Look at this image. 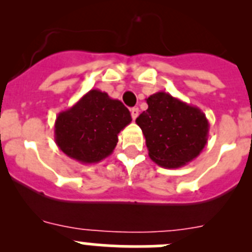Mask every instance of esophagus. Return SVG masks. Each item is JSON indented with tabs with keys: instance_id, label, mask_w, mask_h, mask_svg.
I'll return each mask as SVG.
<instances>
[{
	"instance_id": "obj_1",
	"label": "esophagus",
	"mask_w": 252,
	"mask_h": 252,
	"mask_svg": "<svg viewBox=\"0 0 252 252\" xmlns=\"http://www.w3.org/2000/svg\"><path fill=\"white\" fill-rule=\"evenodd\" d=\"M131 116H132V120H136V117L139 116V108L137 107L131 108Z\"/></svg>"
}]
</instances>
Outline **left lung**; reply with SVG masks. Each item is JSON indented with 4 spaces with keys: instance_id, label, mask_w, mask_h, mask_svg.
<instances>
[{
    "instance_id": "1",
    "label": "left lung",
    "mask_w": 252,
    "mask_h": 252,
    "mask_svg": "<svg viewBox=\"0 0 252 252\" xmlns=\"http://www.w3.org/2000/svg\"><path fill=\"white\" fill-rule=\"evenodd\" d=\"M146 103L148 110L136 124L145 136L150 159L168 169L194 160L208 140L209 124L203 111L165 92L154 93Z\"/></svg>"
}]
</instances>
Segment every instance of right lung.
Wrapping results in <instances>:
<instances>
[{
    "mask_svg": "<svg viewBox=\"0 0 252 252\" xmlns=\"http://www.w3.org/2000/svg\"><path fill=\"white\" fill-rule=\"evenodd\" d=\"M131 121L130 111L121 101L99 90H91L57 116L55 142L70 159L95 164L113 153L119 133Z\"/></svg>",
    "mask_w": 252,
    "mask_h": 252,
    "instance_id": "obj_1",
    "label": "right lung"
}]
</instances>
